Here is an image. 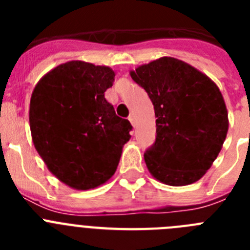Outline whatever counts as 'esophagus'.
<instances>
[{
	"instance_id": "obj_1",
	"label": "esophagus",
	"mask_w": 250,
	"mask_h": 250,
	"mask_svg": "<svg viewBox=\"0 0 250 250\" xmlns=\"http://www.w3.org/2000/svg\"><path fill=\"white\" fill-rule=\"evenodd\" d=\"M129 120H130V123L132 124V125H135V116H134V114H130Z\"/></svg>"
}]
</instances>
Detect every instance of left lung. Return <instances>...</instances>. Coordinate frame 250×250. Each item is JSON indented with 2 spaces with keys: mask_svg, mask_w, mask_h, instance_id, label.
<instances>
[{
  "mask_svg": "<svg viewBox=\"0 0 250 250\" xmlns=\"http://www.w3.org/2000/svg\"><path fill=\"white\" fill-rule=\"evenodd\" d=\"M130 75L155 110V143L144 152L149 171L171 187L198 182L228 132V112L218 86L174 57H161Z\"/></svg>",
  "mask_w": 250,
  "mask_h": 250,
  "instance_id": "8db88e82",
  "label": "left lung"
}]
</instances>
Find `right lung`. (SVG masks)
<instances>
[{"label":"right lung","instance_id":"1","mask_svg":"<svg viewBox=\"0 0 250 250\" xmlns=\"http://www.w3.org/2000/svg\"><path fill=\"white\" fill-rule=\"evenodd\" d=\"M114 80L110 67L70 61L46 74L31 96L35 147L51 173L74 189L107 182L130 139V121L105 99Z\"/></svg>","mask_w":250,"mask_h":250}]
</instances>
